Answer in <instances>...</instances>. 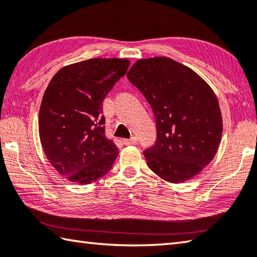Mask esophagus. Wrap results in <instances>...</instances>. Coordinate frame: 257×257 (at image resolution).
I'll return each mask as SVG.
<instances>
[{"label":"esophagus","mask_w":257,"mask_h":257,"mask_svg":"<svg viewBox=\"0 0 257 257\" xmlns=\"http://www.w3.org/2000/svg\"><path fill=\"white\" fill-rule=\"evenodd\" d=\"M137 143V138L136 137H132L130 139H123V144L124 145H135Z\"/></svg>","instance_id":"34e87169"}]
</instances>
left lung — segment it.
<instances>
[{
	"mask_svg": "<svg viewBox=\"0 0 257 257\" xmlns=\"http://www.w3.org/2000/svg\"><path fill=\"white\" fill-rule=\"evenodd\" d=\"M127 78L155 115L156 143L144 152L149 169L171 183L199 174L221 141V112L211 87L192 69L167 57L137 60Z\"/></svg>",
	"mask_w": 257,
	"mask_h": 257,
	"instance_id": "8db88e82",
	"label": "left lung"
}]
</instances>
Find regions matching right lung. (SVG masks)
<instances>
[{"instance_id": "add662e5", "label": "right lung", "mask_w": 257, "mask_h": 257, "mask_svg": "<svg viewBox=\"0 0 257 257\" xmlns=\"http://www.w3.org/2000/svg\"><path fill=\"white\" fill-rule=\"evenodd\" d=\"M128 59L92 58L55 74L39 110L41 146L67 180L90 184L111 170L119 151L105 137L102 103L129 67Z\"/></svg>"}]
</instances>
